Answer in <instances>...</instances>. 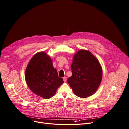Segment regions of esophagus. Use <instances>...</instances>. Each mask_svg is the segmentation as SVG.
I'll list each match as a JSON object with an SVG mask.
<instances>
[{"mask_svg": "<svg viewBox=\"0 0 129 129\" xmlns=\"http://www.w3.org/2000/svg\"><path fill=\"white\" fill-rule=\"evenodd\" d=\"M63 79L64 81V82H66V80H67V77H66V76L64 77L63 78Z\"/></svg>", "mask_w": 129, "mask_h": 129, "instance_id": "obj_1", "label": "esophagus"}]
</instances>
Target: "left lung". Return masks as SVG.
<instances>
[{
    "mask_svg": "<svg viewBox=\"0 0 129 129\" xmlns=\"http://www.w3.org/2000/svg\"><path fill=\"white\" fill-rule=\"evenodd\" d=\"M72 75L67 82L78 97L87 98L93 94L100 84L102 70L98 60L89 52L79 51L71 66Z\"/></svg>",
    "mask_w": 129,
    "mask_h": 129,
    "instance_id": "8db88e82",
    "label": "left lung"
}]
</instances>
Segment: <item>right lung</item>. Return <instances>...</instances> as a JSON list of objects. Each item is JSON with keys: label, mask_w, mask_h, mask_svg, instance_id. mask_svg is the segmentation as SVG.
<instances>
[{"label": "right lung", "mask_w": 129, "mask_h": 129, "mask_svg": "<svg viewBox=\"0 0 129 129\" xmlns=\"http://www.w3.org/2000/svg\"><path fill=\"white\" fill-rule=\"evenodd\" d=\"M25 80L30 89L44 99L54 95L63 82L58 76L52 61L44 52L36 54L30 61L25 71Z\"/></svg>", "instance_id": "right-lung-1"}]
</instances>
